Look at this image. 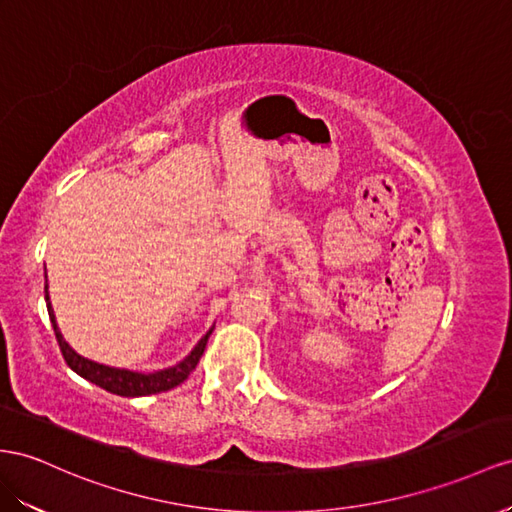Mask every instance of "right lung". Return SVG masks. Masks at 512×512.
Wrapping results in <instances>:
<instances>
[{
  "label": "right lung",
  "instance_id": "obj_1",
  "mask_svg": "<svg viewBox=\"0 0 512 512\" xmlns=\"http://www.w3.org/2000/svg\"><path fill=\"white\" fill-rule=\"evenodd\" d=\"M45 300H47V311L51 324H54V333L58 339V346L62 350V357L67 361L69 368L73 372L80 374L86 381L99 385L101 389H106L110 393H116V396H125V398H138V396H149V393H160V391H168L177 385H181L186 378L192 374V370L196 368V363L203 357L207 339L212 335L209 331L199 344L194 346V350L190 355L183 359L175 368H168L162 372H153V374H138V372H129V370H116V368H108V365H101L95 361H88L84 357L77 355V352L64 342L58 326H56V318H54V309H51L49 303V294H47V285H45Z\"/></svg>",
  "mask_w": 512,
  "mask_h": 512
}]
</instances>
